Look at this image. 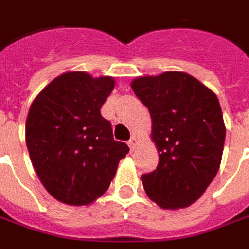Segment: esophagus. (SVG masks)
<instances>
[{
    "mask_svg": "<svg viewBox=\"0 0 249 249\" xmlns=\"http://www.w3.org/2000/svg\"><path fill=\"white\" fill-rule=\"evenodd\" d=\"M128 144H129L130 149L133 151L136 146H137V144H139V139H137L136 136H133V137H132V139H130V140H129V142H128Z\"/></svg>",
    "mask_w": 249,
    "mask_h": 249,
    "instance_id": "1",
    "label": "esophagus"
}]
</instances>
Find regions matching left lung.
<instances>
[{
    "instance_id": "1",
    "label": "left lung",
    "mask_w": 249,
    "mask_h": 249,
    "mask_svg": "<svg viewBox=\"0 0 249 249\" xmlns=\"http://www.w3.org/2000/svg\"><path fill=\"white\" fill-rule=\"evenodd\" d=\"M130 87L152 119L159 165L141 176L148 197L162 209L197 201L219 171L225 124L217 96L184 71L136 77Z\"/></svg>"
}]
</instances>
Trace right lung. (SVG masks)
I'll return each instance as SVG.
<instances>
[{
  "label": "right lung",
  "instance_id": "obj_1",
  "mask_svg": "<svg viewBox=\"0 0 249 249\" xmlns=\"http://www.w3.org/2000/svg\"><path fill=\"white\" fill-rule=\"evenodd\" d=\"M116 80L87 71H65L30 105L25 140L44 188L68 205H89L110 185L129 148L114 141L100 113Z\"/></svg>",
  "mask_w": 249,
  "mask_h": 249
}]
</instances>
